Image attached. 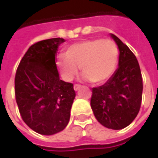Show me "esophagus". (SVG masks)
Masks as SVG:
<instances>
[{"instance_id": "obj_1", "label": "esophagus", "mask_w": 158, "mask_h": 158, "mask_svg": "<svg viewBox=\"0 0 158 158\" xmlns=\"http://www.w3.org/2000/svg\"><path fill=\"white\" fill-rule=\"evenodd\" d=\"M81 88V86H80V85H79V84H76V85H75V86H74V89H75V90H78V89H79Z\"/></svg>"}]
</instances>
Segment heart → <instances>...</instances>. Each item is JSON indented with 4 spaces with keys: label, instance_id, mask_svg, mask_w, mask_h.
<instances>
[{
    "label": "heart",
    "instance_id": "1",
    "mask_svg": "<svg viewBox=\"0 0 158 158\" xmlns=\"http://www.w3.org/2000/svg\"><path fill=\"white\" fill-rule=\"evenodd\" d=\"M65 54L58 57L57 67L68 82L75 78L81 67L82 80L103 83L114 73L118 61V46L111 40H82L69 46Z\"/></svg>",
    "mask_w": 158,
    "mask_h": 158
}]
</instances>
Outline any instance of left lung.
<instances>
[{"instance_id":"1","label":"left lung","mask_w":158,"mask_h":158,"mask_svg":"<svg viewBox=\"0 0 158 158\" xmlns=\"http://www.w3.org/2000/svg\"><path fill=\"white\" fill-rule=\"evenodd\" d=\"M110 36L119 51L118 67L104 85L92 88L90 106L101 125L119 130L131 124L140 111L143 77L135 55L118 37Z\"/></svg>"}]
</instances>
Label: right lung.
Wrapping results in <instances>:
<instances>
[{
	"mask_svg": "<svg viewBox=\"0 0 158 158\" xmlns=\"http://www.w3.org/2000/svg\"><path fill=\"white\" fill-rule=\"evenodd\" d=\"M64 39L42 40L31 46L16 70L15 94L23 120L44 135L62 131L69 124L76 98L74 86L60 80L56 54Z\"/></svg>",
	"mask_w": 158,
	"mask_h": 158,
	"instance_id": "1",
	"label": "right lung"
}]
</instances>
